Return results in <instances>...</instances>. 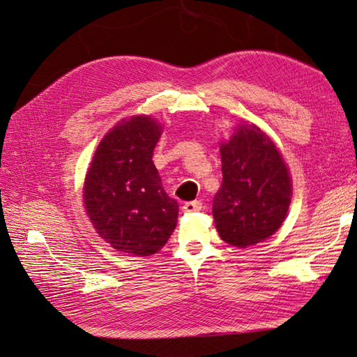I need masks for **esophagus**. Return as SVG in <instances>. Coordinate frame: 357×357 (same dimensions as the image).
Returning <instances> with one entry per match:
<instances>
[{
	"mask_svg": "<svg viewBox=\"0 0 357 357\" xmlns=\"http://www.w3.org/2000/svg\"><path fill=\"white\" fill-rule=\"evenodd\" d=\"M202 202L201 201H190V202H185L183 210L187 211V213H192V211H198L202 210Z\"/></svg>",
	"mask_w": 357,
	"mask_h": 357,
	"instance_id": "esophagus-1",
	"label": "esophagus"
}]
</instances>
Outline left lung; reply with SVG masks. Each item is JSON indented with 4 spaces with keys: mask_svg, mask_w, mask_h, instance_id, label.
Instances as JSON below:
<instances>
[{
    "mask_svg": "<svg viewBox=\"0 0 357 357\" xmlns=\"http://www.w3.org/2000/svg\"><path fill=\"white\" fill-rule=\"evenodd\" d=\"M222 185L213 199L216 230L224 242L244 248L270 238L287 216L291 181L267 135L241 126L221 146Z\"/></svg>",
    "mask_w": 357,
    "mask_h": 357,
    "instance_id": "obj_1",
    "label": "left lung"
}]
</instances>
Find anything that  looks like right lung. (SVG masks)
Listing matches in <instances>:
<instances>
[{
  "label": "right lung",
  "mask_w": 357,
  "mask_h": 357,
  "mask_svg": "<svg viewBox=\"0 0 357 357\" xmlns=\"http://www.w3.org/2000/svg\"><path fill=\"white\" fill-rule=\"evenodd\" d=\"M161 126L149 116L119 123L98 146L84 183L90 221L118 252L150 256L169 241L178 201L165 193L151 158Z\"/></svg>",
  "instance_id": "1"
}]
</instances>
